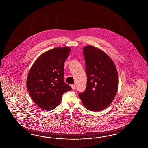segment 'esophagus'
Masks as SVG:
<instances>
[{
	"instance_id": "34e87169",
	"label": "esophagus",
	"mask_w": 148,
	"mask_h": 148,
	"mask_svg": "<svg viewBox=\"0 0 148 148\" xmlns=\"http://www.w3.org/2000/svg\"><path fill=\"white\" fill-rule=\"evenodd\" d=\"M71 87H72L73 90H75V89L76 87L75 84H72V85H71Z\"/></svg>"
}]
</instances>
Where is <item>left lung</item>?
<instances>
[{
    "label": "left lung",
    "instance_id": "left-lung-1",
    "mask_svg": "<svg viewBox=\"0 0 148 148\" xmlns=\"http://www.w3.org/2000/svg\"><path fill=\"white\" fill-rule=\"evenodd\" d=\"M87 76V87L79 93L87 110L100 111L113 101L118 87V75L114 63L103 51L91 45L83 48Z\"/></svg>",
    "mask_w": 148,
    "mask_h": 148
}]
</instances>
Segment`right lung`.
<instances>
[{
    "label": "right lung",
    "instance_id": "obj_1",
    "mask_svg": "<svg viewBox=\"0 0 148 148\" xmlns=\"http://www.w3.org/2000/svg\"><path fill=\"white\" fill-rule=\"evenodd\" d=\"M71 49L56 47L37 59L29 71L27 88L34 103L40 108L51 111L61 101L62 95L72 90L64 81V62Z\"/></svg>",
    "mask_w": 148,
    "mask_h": 148
}]
</instances>
